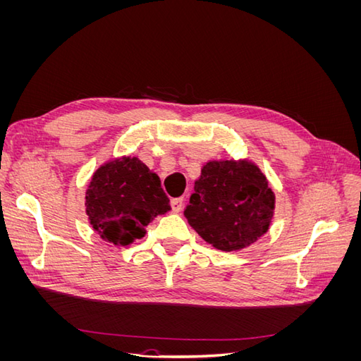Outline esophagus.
Returning <instances> with one entry per match:
<instances>
[{"label":"esophagus","instance_id":"esophagus-1","mask_svg":"<svg viewBox=\"0 0 361 361\" xmlns=\"http://www.w3.org/2000/svg\"><path fill=\"white\" fill-rule=\"evenodd\" d=\"M170 206H171V212H174V214L180 212V211H182V207H183V199H182V197L171 199Z\"/></svg>","mask_w":361,"mask_h":361}]
</instances>
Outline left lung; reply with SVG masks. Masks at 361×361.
<instances>
[{
  "mask_svg": "<svg viewBox=\"0 0 361 361\" xmlns=\"http://www.w3.org/2000/svg\"><path fill=\"white\" fill-rule=\"evenodd\" d=\"M276 195L257 166L244 161H209L195 180L185 216L206 243L221 251L241 250L265 235Z\"/></svg>",
  "mask_w": 361,
  "mask_h": 361,
  "instance_id": "left-lung-1",
  "label": "left lung"
}]
</instances>
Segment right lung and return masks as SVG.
I'll use <instances>...</instances> for the list:
<instances>
[{
    "instance_id": "1",
    "label": "right lung",
    "mask_w": 361,
    "mask_h": 361,
    "mask_svg": "<svg viewBox=\"0 0 361 361\" xmlns=\"http://www.w3.org/2000/svg\"><path fill=\"white\" fill-rule=\"evenodd\" d=\"M169 202L158 174L135 157L104 164L85 191L90 224L114 245H128L143 238L146 226L157 215L170 211Z\"/></svg>"
}]
</instances>
